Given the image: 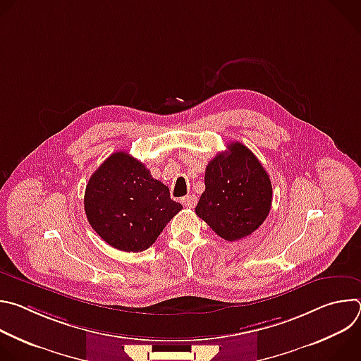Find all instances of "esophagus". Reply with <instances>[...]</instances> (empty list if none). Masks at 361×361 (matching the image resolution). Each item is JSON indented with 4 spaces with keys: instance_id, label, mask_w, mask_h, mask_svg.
I'll list each match as a JSON object with an SVG mask.
<instances>
[{
    "instance_id": "obj_1",
    "label": "esophagus",
    "mask_w": 361,
    "mask_h": 361,
    "mask_svg": "<svg viewBox=\"0 0 361 361\" xmlns=\"http://www.w3.org/2000/svg\"><path fill=\"white\" fill-rule=\"evenodd\" d=\"M181 202H183V205H185L187 209H194L197 204V197L194 194H188L181 200Z\"/></svg>"
}]
</instances>
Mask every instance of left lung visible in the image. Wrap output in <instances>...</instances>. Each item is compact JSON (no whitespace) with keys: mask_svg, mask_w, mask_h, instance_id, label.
I'll use <instances>...</instances> for the list:
<instances>
[{"mask_svg":"<svg viewBox=\"0 0 361 361\" xmlns=\"http://www.w3.org/2000/svg\"><path fill=\"white\" fill-rule=\"evenodd\" d=\"M227 147L205 167V190L195 214L221 238L237 241L264 223L273 188L267 171L244 144L235 141Z\"/></svg>","mask_w":361,"mask_h":361,"instance_id":"8db88e82","label":"left lung"}]
</instances>
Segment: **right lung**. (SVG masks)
Returning a JSON list of instances; mask_svg holds the SVG:
<instances>
[{"mask_svg":"<svg viewBox=\"0 0 361 361\" xmlns=\"http://www.w3.org/2000/svg\"><path fill=\"white\" fill-rule=\"evenodd\" d=\"M181 209L169 187L126 151L111 154L94 171L84 194V210L94 231L127 252L152 245Z\"/></svg>","mask_w":361,"mask_h":361,"instance_id":"right-lung-1","label":"right lung"}]
</instances>
